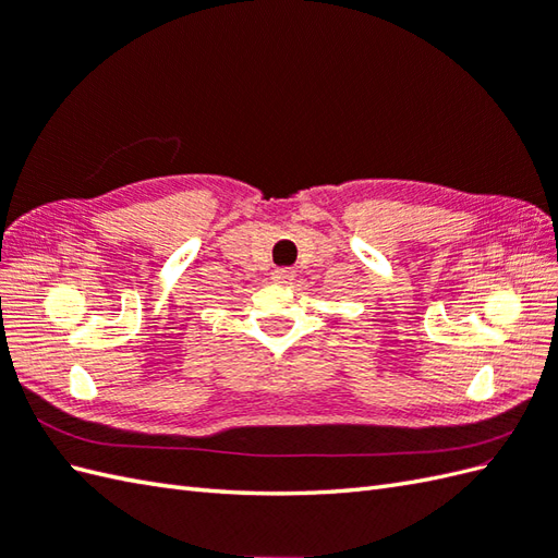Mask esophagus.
I'll return each mask as SVG.
<instances>
[{
  "mask_svg": "<svg viewBox=\"0 0 558 558\" xmlns=\"http://www.w3.org/2000/svg\"><path fill=\"white\" fill-rule=\"evenodd\" d=\"M270 280L276 284H290L294 280V270L292 268H276L274 274H270Z\"/></svg>",
  "mask_w": 558,
  "mask_h": 558,
  "instance_id": "34e87169",
  "label": "esophagus"
}]
</instances>
